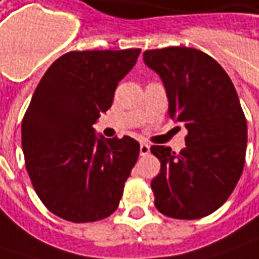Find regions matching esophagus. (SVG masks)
Returning <instances> with one entry per match:
<instances>
[{
	"label": "esophagus",
	"instance_id": "obj_1",
	"mask_svg": "<svg viewBox=\"0 0 259 259\" xmlns=\"http://www.w3.org/2000/svg\"><path fill=\"white\" fill-rule=\"evenodd\" d=\"M140 154L143 155V157L150 154V145L147 144V143H141V145H140Z\"/></svg>",
	"mask_w": 259,
	"mask_h": 259
}]
</instances>
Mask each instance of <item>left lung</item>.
Instances as JSON below:
<instances>
[{"mask_svg": "<svg viewBox=\"0 0 259 259\" xmlns=\"http://www.w3.org/2000/svg\"><path fill=\"white\" fill-rule=\"evenodd\" d=\"M144 62L165 86L168 116L186 126V148L153 145L161 168L151 182L154 204L192 221L228 200L244 171L246 118L235 86L213 57L193 47L145 50Z\"/></svg>", "mask_w": 259, "mask_h": 259, "instance_id": "left-lung-1", "label": "left lung"}]
</instances>
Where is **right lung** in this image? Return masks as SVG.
<instances>
[{
  "instance_id": "add662e5",
  "label": "right lung",
  "mask_w": 259,
  "mask_h": 259,
  "mask_svg": "<svg viewBox=\"0 0 259 259\" xmlns=\"http://www.w3.org/2000/svg\"><path fill=\"white\" fill-rule=\"evenodd\" d=\"M140 52H69L35 88L21 124L25 168L43 204L65 221H102L119 206L140 144L128 135L96 138L94 124Z\"/></svg>"
}]
</instances>
